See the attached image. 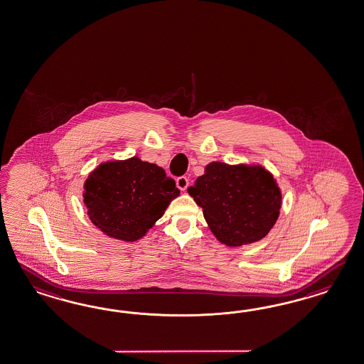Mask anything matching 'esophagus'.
I'll return each instance as SVG.
<instances>
[{
    "label": "esophagus",
    "instance_id": "esophagus-1",
    "mask_svg": "<svg viewBox=\"0 0 364 364\" xmlns=\"http://www.w3.org/2000/svg\"><path fill=\"white\" fill-rule=\"evenodd\" d=\"M188 184H189V181H188V178L186 176H180L176 180V186H178L180 191H186V188H188Z\"/></svg>",
    "mask_w": 364,
    "mask_h": 364
}]
</instances>
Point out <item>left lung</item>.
Masks as SVG:
<instances>
[{
  "label": "left lung",
  "instance_id": "8db88e82",
  "mask_svg": "<svg viewBox=\"0 0 364 364\" xmlns=\"http://www.w3.org/2000/svg\"><path fill=\"white\" fill-rule=\"evenodd\" d=\"M188 193L203 208L214 237L229 247L264 238L282 208V192L272 173L257 164L212 161Z\"/></svg>",
  "mask_w": 364,
  "mask_h": 364
}]
</instances>
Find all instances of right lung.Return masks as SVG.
Returning <instances> with one entry per match:
<instances>
[{"label": "right lung", "instance_id": "1", "mask_svg": "<svg viewBox=\"0 0 364 364\" xmlns=\"http://www.w3.org/2000/svg\"><path fill=\"white\" fill-rule=\"evenodd\" d=\"M180 195L164 169L138 156L101 163L84 183L92 223L112 238L134 242L146 235Z\"/></svg>", "mask_w": 364, "mask_h": 364}]
</instances>
